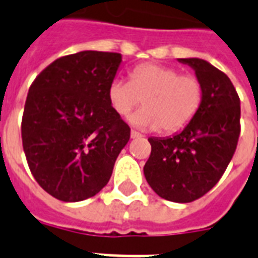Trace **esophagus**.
Listing matches in <instances>:
<instances>
[{
	"label": "esophagus",
	"mask_w": 258,
	"mask_h": 258,
	"mask_svg": "<svg viewBox=\"0 0 258 258\" xmlns=\"http://www.w3.org/2000/svg\"><path fill=\"white\" fill-rule=\"evenodd\" d=\"M142 137H143V135L138 133V131H135V130L131 131V138H133V139H137V138H142Z\"/></svg>",
	"instance_id": "esophagus-1"
}]
</instances>
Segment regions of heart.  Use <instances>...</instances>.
<instances>
[{
    "mask_svg": "<svg viewBox=\"0 0 258 258\" xmlns=\"http://www.w3.org/2000/svg\"><path fill=\"white\" fill-rule=\"evenodd\" d=\"M107 96L111 108L120 116L130 115L143 100L145 107L130 117L131 124L175 133L198 113L204 101V86L197 76L149 62L135 67L130 72V82H111Z\"/></svg>",
    "mask_w": 258,
    "mask_h": 258,
    "instance_id": "1",
    "label": "heart"
}]
</instances>
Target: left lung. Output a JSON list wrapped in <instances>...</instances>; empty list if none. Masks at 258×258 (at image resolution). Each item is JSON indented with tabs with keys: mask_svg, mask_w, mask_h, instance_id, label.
<instances>
[{
	"mask_svg": "<svg viewBox=\"0 0 258 258\" xmlns=\"http://www.w3.org/2000/svg\"><path fill=\"white\" fill-rule=\"evenodd\" d=\"M196 71L204 101L180 133L149 138L151 155L143 171L158 196L192 202L216 186L232 161L240 137V97L230 79L202 58H178Z\"/></svg>",
	"mask_w": 258,
	"mask_h": 258,
	"instance_id": "obj_1",
	"label": "left lung"
}]
</instances>
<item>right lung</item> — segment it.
I'll use <instances>...</instances> for the list:
<instances>
[{
    "label": "right lung",
    "mask_w": 258,
    "mask_h": 258,
    "mask_svg": "<svg viewBox=\"0 0 258 258\" xmlns=\"http://www.w3.org/2000/svg\"><path fill=\"white\" fill-rule=\"evenodd\" d=\"M120 62V53L83 50L54 60L30 86L24 153L34 179L57 200L96 196L130 141L128 124L107 96Z\"/></svg>",
    "instance_id": "1"
}]
</instances>
